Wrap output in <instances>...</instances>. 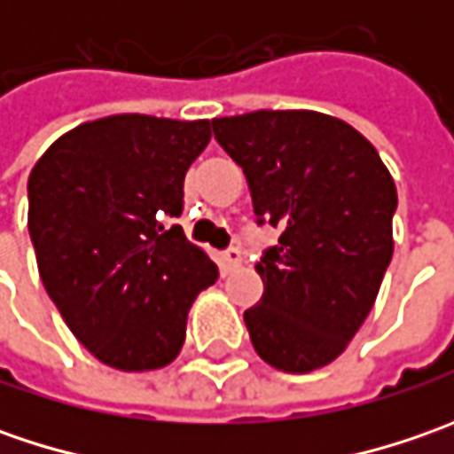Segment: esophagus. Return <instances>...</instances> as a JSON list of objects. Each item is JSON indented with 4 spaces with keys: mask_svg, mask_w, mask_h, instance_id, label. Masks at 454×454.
<instances>
[{
    "mask_svg": "<svg viewBox=\"0 0 454 454\" xmlns=\"http://www.w3.org/2000/svg\"><path fill=\"white\" fill-rule=\"evenodd\" d=\"M222 257H224L227 270H237V268L242 265V250H239V247H227V250L222 253Z\"/></svg>",
    "mask_w": 454,
    "mask_h": 454,
    "instance_id": "34e87169",
    "label": "esophagus"
}]
</instances>
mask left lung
<instances>
[{"mask_svg":"<svg viewBox=\"0 0 454 454\" xmlns=\"http://www.w3.org/2000/svg\"><path fill=\"white\" fill-rule=\"evenodd\" d=\"M212 131L245 171L257 224L280 230L254 262L265 286L245 310L254 351L293 374L325 366L366 321L389 268L394 179L356 129L316 111L215 118Z\"/></svg>","mask_w":454,"mask_h":454,"instance_id":"8db88e82","label":"left lung"}]
</instances>
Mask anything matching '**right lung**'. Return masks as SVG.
<instances>
[{
    "label": "right lung",
    "mask_w": 454,
    "mask_h": 454,
    "mask_svg": "<svg viewBox=\"0 0 454 454\" xmlns=\"http://www.w3.org/2000/svg\"><path fill=\"white\" fill-rule=\"evenodd\" d=\"M209 121L123 114L60 136L27 182L44 290L75 339L121 372L171 364L197 293L219 278L179 224Z\"/></svg>",
    "instance_id": "1"
}]
</instances>
